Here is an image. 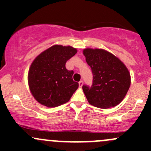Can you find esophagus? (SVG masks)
<instances>
[{"label":"esophagus","mask_w":151,"mask_h":151,"mask_svg":"<svg viewBox=\"0 0 151 151\" xmlns=\"http://www.w3.org/2000/svg\"><path fill=\"white\" fill-rule=\"evenodd\" d=\"M83 85V81H80L79 82V86H80V88H82Z\"/></svg>","instance_id":"1"}]
</instances>
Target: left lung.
<instances>
[{
  "label": "left lung",
  "mask_w": 151,
  "mask_h": 151,
  "mask_svg": "<svg viewBox=\"0 0 151 151\" xmlns=\"http://www.w3.org/2000/svg\"><path fill=\"white\" fill-rule=\"evenodd\" d=\"M83 55L93 77L91 88L83 86L89 104L101 109L119 104L131 85L127 67L118 57L103 49H84Z\"/></svg>",
  "instance_id": "obj_1"
}]
</instances>
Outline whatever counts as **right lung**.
<instances>
[{"mask_svg": "<svg viewBox=\"0 0 151 151\" xmlns=\"http://www.w3.org/2000/svg\"><path fill=\"white\" fill-rule=\"evenodd\" d=\"M77 52L71 46L55 45L42 52L29 68L28 81L31 94L39 104L55 107L68 102L79 84L66 63Z\"/></svg>", "mask_w": 151, "mask_h": 151, "instance_id": "right-lung-1", "label": "right lung"}]
</instances>
